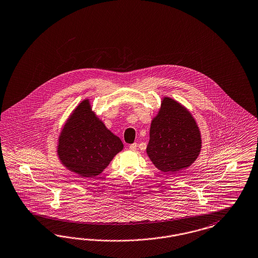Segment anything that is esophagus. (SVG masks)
<instances>
[{
	"label": "esophagus",
	"instance_id": "esophagus-1",
	"mask_svg": "<svg viewBox=\"0 0 258 258\" xmlns=\"http://www.w3.org/2000/svg\"><path fill=\"white\" fill-rule=\"evenodd\" d=\"M136 149H137V144L136 143L130 145V150L131 151H136Z\"/></svg>",
	"mask_w": 258,
	"mask_h": 258
}]
</instances>
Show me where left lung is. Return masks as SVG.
Returning <instances> with one entry per match:
<instances>
[{
	"instance_id": "1",
	"label": "left lung",
	"mask_w": 258,
	"mask_h": 258,
	"mask_svg": "<svg viewBox=\"0 0 258 258\" xmlns=\"http://www.w3.org/2000/svg\"><path fill=\"white\" fill-rule=\"evenodd\" d=\"M202 149V136L190 111L174 99L164 97L152 120L147 155L163 173L176 174L192 165Z\"/></svg>"
}]
</instances>
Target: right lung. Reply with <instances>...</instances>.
I'll return each mask as SVG.
<instances>
[{
	"label": "right lung",
	"instance_id": "right-lung-1",
	"mask_svg": "<svg viewBox=\"0 0 258 258\" xmlns=\"http://www.w3.org/2000/svg\"><path fill=\"white\" fill-rule=\"evenodd\" d=\"M124 148L92 110L89 99L79 103L58 136L56 153L62 165L82 177L103 173Z\"/></svg>",
	"mask_w": 258,
	"mask_h": 258
}]
</instances>
